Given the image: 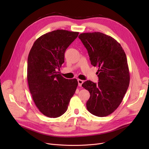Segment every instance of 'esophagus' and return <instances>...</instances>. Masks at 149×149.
Returning <instances> with one entry per match:
<instances>
[{"label":"esophagus","instance_id":"1","mask_svg":"<svg viewBox=\"0 0 149 149\" xmlns=\"http://www.w3.org/2000/svg\"><path fill=\"white\" fill-rule=\"evenodd\" d=\"M83 82H84L83 80L78 79V86H79V87H81V86H82V84Z\"/></svg>","mask_w":149,"mask_h":149}]
</instances>
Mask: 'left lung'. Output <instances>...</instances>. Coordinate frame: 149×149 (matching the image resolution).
Here are the masks:
<instances>
[{"mask_svg": "<svg viewBox=\"0 0 149 149\" xmlns=\"http://www.w3.org/2000/svg\"><path fill=\"white\" fill-rule=\"evenodd\" d=\"M78 38L88 51L91 65L98 68L97 84L87 81L82 85L90 94L87 109L94 116H107L118 108L129 86L126 55L116 39L101 32L82 33Z\"/></svg>", "mask_w": 149, "mask_h": 149, "instance_id": "left-lung-1", "label": "left lung"}]
</instances>
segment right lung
<instances>
[{"label":"right lung","mask_w":149,"mask_h":149,"mask_svg":"<svg viewBox=\"0 0 149 149\" xmlns=\"http://www.w3.org/2000/svg\"><path fill=\"white\" fill-rule=\"evenodd\" d=\"M79 32L58 29L38 38L28 58L27 79L33 100L44 115L56 118L68 109L78 81L68 79L56 71L64 62L67 48Z\"/></svg>","instance_id":"add662e5"}]
</instances>
